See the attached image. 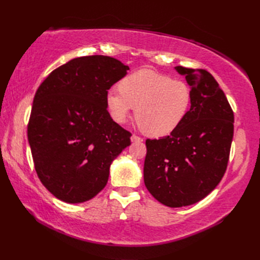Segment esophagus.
<instances>
[{
    "label": "esophagus",
    "mask_w": 260,
    "mask_h": 260,
    "mask_svg": "<svg viewBox=\"0 0 260 260\" xmlns=\"http://www.w3.org/2000/svg\"><path fill=\"white\" fill-rule=\"evenodd\" d=\"M131 141L134 142V143H140V142H143V139H142V137H140V136L133 134V135L131 136Z\"/></svg>",
    "instance_id": "obj_1"
}]
</instances>
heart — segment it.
Listing matches in <instances>:
<instances>
[{
  "label": "heart",
  "mask_w": 260,
  "mask_h": 260,
  "mask_svg": "<svg viewBox=\"0 0 260 260\" xmlns=\"http://www.w3.org/2000/svg\"><path fill=\"white\" fill-rule=\"evenodd\" d=\"M119 90L106 95V106L112 118L124 123L132 108L142 132L164 136L184 119L191 105V88L186 82L172 79L153 70L142 69L120 80Z\"/></svg>",
  "instance_id": "1"
}]
</instances>
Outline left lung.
I'll list each match as a JSON object with an SVG mask.
<instances>
[{
    "label": "left lung",
    "instance_id": "8db88e82",
    "mask_svg": "<svg viewBox=\"0 0 260 260\" xmlns=\"http://www.w3.org/2000/svg\"><path fill=\"white\" fill-rule=\"evenodd\" d=\"M191 87V107L171 134L146 140L144 183L170 208L207 197L227 170L234 137V112L213 76L178 66Z\"/></svg>",
    "mask_w": 260,
    "mask_h": 260
}]
</instances>
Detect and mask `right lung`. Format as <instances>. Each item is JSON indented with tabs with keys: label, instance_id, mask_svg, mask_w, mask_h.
<instances>
[{
	"label": "right lung",
	"instance_id": "1",
	"mask_svg": "<svg viewBox=\"0 0 260 260\" xmlns=\"http://www.w3.org/2000/svg\"><path fill=\"white\" fill-rule=\"evenodd\" d=\"M128 66L107 56H86L54 69L39 86L27 140L41 183L57 199L80 203L107 184L114 158L132 134L107 110L108 89Z\"/></svg>",
	"mask_w": 260,
	"mask_h": 260
}]
</instances>
